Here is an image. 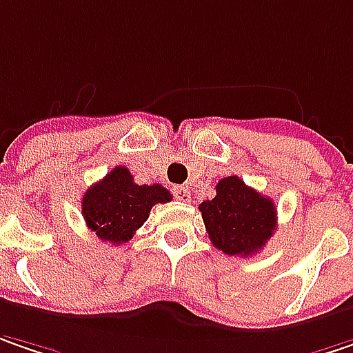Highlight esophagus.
<instances>
[{"label":"esophagus","instance_id":"34e87169","mask_svg":"<svg viewBox=\"0 0 353 353\" xmlns=\"http://www.w3.org/2000/svg\"><path fill=\"white\" fill-rule=\"evenodd\" d=\"M174 196H176L179 201H190L192 194H190V190H188L185 185H177V188H174Z\"/></svg>","mask_w":353,"mask_h":353}]
</instances>
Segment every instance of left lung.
<instances>
[{
    "instance_id": "8db88e82",
    "label": "left lung",
    "mask_w": 353,
    "mask_h": 353,
    "mask_svg": "<svg viewBox=\"0 0 353 353\" xmlns=\"http://www.w3.org/2000/svg\"><path fill=\"white\" fill-rule=\"evenodd\" d=\"M199 212L214 248L225 256L258 254L278 225L274 201L238 176L219 179L216 197L201 201Z\"/></svg>"
}]
</instances>
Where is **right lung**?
Returning <instances> with one entry per match:
<instances>
[{
    "label": "right lung",
    "instance_id": "add662e5",
    "mask_svg": "<svg viewBox=\"0 0 353 353\" xmlns=\"http://www.w3.org/2000/svg\"><path fill=\"white\" fill-rule=\"evenodd\" d=\"M172 201L161 185H137L128 168L117 165L81 197V214L88 228L101 241L125 243L150 218L156 203Z\"/></svg>",
    "mask_w": 353,
    "mask_h": 353
}]
</instances>
